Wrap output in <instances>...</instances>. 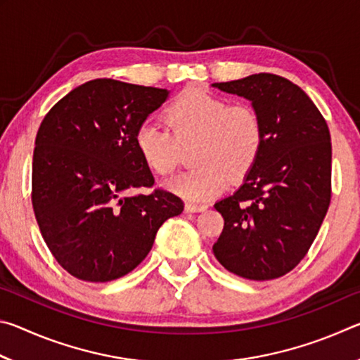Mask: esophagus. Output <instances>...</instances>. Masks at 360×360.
<instances>
[{
	"label": "esophagus",
	"instance_id": "esophagus-1",
	"mask_svg": "<svg viewBox=\"0 0 360 360\" xmlns=\"http://www.w3.org/2000/svg\"><path fill=\"white\" fill-rule=\"evenodd\" d=\"M206 208H208L206 205H198V203H192V202L186 203V211L187 212H198V211H205Z\"/></svg>",
	"mask_w": 360,
	"mask_h": 360
}]
</instances>
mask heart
<instances>
[{"instance_id": "1", "label": "heart", "mask_w": 360, "mask_h": 360, "mask_svg": "<svg viewBox=\"0 0 360 360\" xmlns=\"http://www.w3.org/2000/svg\"><path fill=\"white\" fill-rule=\"evenodd\" d=\"M168 129L144 120L135 131V148L144 165L158 176L173 173L181 146L195 143L192 162L197 168L167 182L173 193L200 202L221 193L231 179H241L254 168L264 146L260 114L246 103H233L206 90L191 87L165 109Z\"/></svg>"}]
</instances>
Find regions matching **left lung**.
I'll use <instances>...</instances> for the list:
<instances>
[{
    "mask_svg": "<svg viewBox=\"0 0 360 360\" xmlns=\"http://www.w3.org/2000/svg\"><path fill=\"white\" fill-rule=\"evenodd\" d=\"M212 87L251 101L264 146L238 191L214 205L224 230L212 246L224 268L252 281L300 264L330 205L332 143L327 122L289 79L259 72Z\"/></svg>",
    "mask_w": 360,
    "mask_h": 360,
    "instance_id": "left-lung-1",
    "label": "left lung"
}]
</instances>
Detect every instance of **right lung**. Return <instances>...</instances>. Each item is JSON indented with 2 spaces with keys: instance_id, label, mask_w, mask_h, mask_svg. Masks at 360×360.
Listing matches in <instances>:
<instances>
[{
  "instance_id": "obj_1",
  "label": "right lung",
  "mask_w": 360,
  "mask_h": 360,
  "mask_svg": "<svg viewBox=\"0 0 360 360\" xmlns=\"http://www.w3.org/2000/svg\"><path fill=\"white\" fill-rule=\"evenodd\" d=\"M167 89L94 79L63 96L36 135L32 202L42 238L77 279L108 283L141 264L157 230L184 203L155 188L135 148L138 125Z\"/></svg>"
}]
</instances>
